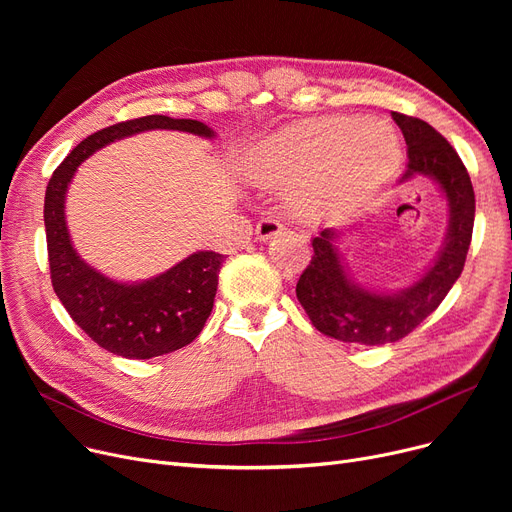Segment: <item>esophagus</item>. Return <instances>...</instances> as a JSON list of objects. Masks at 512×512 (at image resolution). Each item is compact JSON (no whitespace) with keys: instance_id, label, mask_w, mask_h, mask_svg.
Wrapping results in <instances>:
<instances>
[{"instance_id":"obj_1","label":"esophagus","mask_w":512,"mask_h":512,"mask_svg":"<svg viewBox=\"0 0 512 512\" xmlns=\"http://www.w3.org/2000/svg\"><path fill=\"white\" fill-rule=\"evenodd\" d=\"M282 230H284V224H280L278 220H274V218H263V220L257 224L255 234H257L259 240H270V238L282 234Z\"/></svg>"}]
</instances>
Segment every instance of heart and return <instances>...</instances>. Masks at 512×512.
<instances>
[{"mask_svg":"<svg viewBox=\"0 0 512 512\" xmlns=\"http://www.w3.org/2000/svg\"><path fill=\"white\" fill-rule=\"evenodd\" d=\"M400 159L394 132L363 118H313L259 141L245 159L249 180L294 186L305 211L355 205L373 195Z\"/></svg>","mask_w":512,"mask_h":512,"instance_id":"b5f03b06","label":"heart"}]
</instances>
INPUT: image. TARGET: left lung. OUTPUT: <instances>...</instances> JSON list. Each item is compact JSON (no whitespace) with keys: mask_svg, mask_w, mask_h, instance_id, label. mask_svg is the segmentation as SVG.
<instances>
[{"mask_svg":"<svg viewBox=\"0 0 512 512\" xmlns=\"http://www.w3.org/2000/svg\"><path fill=\"white\" fill-rule=\"evenodd\" d=\"M392 118L407 141L409 164L400 182L417 174L429 176L448 201V232L438 259L405 290H365L351 280L342 263L336 247L340 232L324 228L313 238L311 263L297 282V299L321 334L365 346L405 338L438 309L463 272L475 220L473 184L452 145L419 118L398 112H392Z\"/></svg>","mask_w":512,"mask_h":512,"instance_id":"left-lung-1","label":"left lung"}]
</instances>
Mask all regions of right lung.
I'll return each instance as SVG.
<instances>
[{"label": "right lung", "mask_w": 512, "mask_h": 512, "mask_svg": "<svg viewBox=\"0 0 512 512\" xmlns=\"http://www.w3.org/2000/svg\"><path fill=\"white\" fill-rule=\"evenodd\" d=\"M155 128L213 137V130L199 120L145 116L118 122L80 141L53 172L45 191L43 218L53 290L80 330L105 351L126 359H153L191 344L213 309L226 259L213 251H197L151 280L124 284L93 270L74 251L64 201L76 168L97 149Z\"/></svg>", "instance_id": "right-lung-1"}]
</instances>
